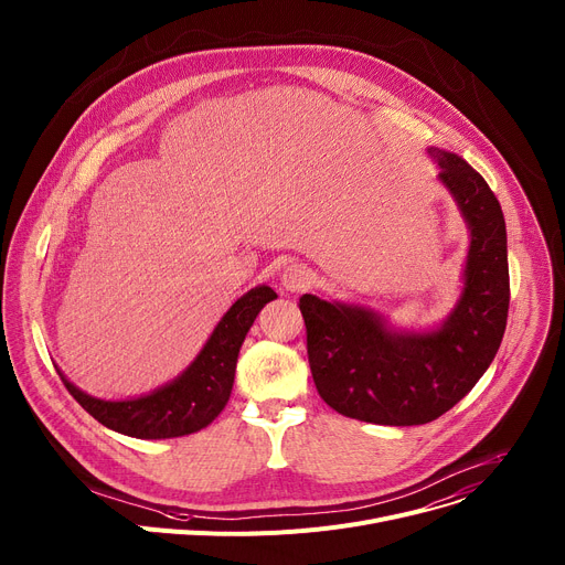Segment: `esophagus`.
I'll return each mask as SVG.
<instances>
[{
	"label": "esophagus",
	"instance_id": "1",
	"mask_svg": "<svg viewBox=\"0 0 565 565\" xmlns=\"http://www.w3.org/2000/svg\"><path fill=\"white\" fill-rule=\"evenodd\" d=\"M311 284V273L302 263H290V266L284 268L281 273V286L290 292H299L305 290Z\"/></svg>",
	"mask_w": 565,
	"mask_h": 565
}]
</instances>
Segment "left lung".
Masks as SVG:
<instances>
[{
  "mask_svg": "<svg viewBox=\"0 0 565 565\" xmlns=\"http://www.w3.org/2000/svg\"><path fill=\"white\" fill-rule=\"evenodd\" d=\"M431 154L470 227L466 288L447 322L431 333H393L372 311L299 297L316 388L348 418L431 423L472 391L502 343L511 297L502 206L463 159Z\"/></svg>",
  "mask_w": 565,
  "mask_h": 565,
  "instance_id": "8db88e82",
  "label": "left lung"
}]
</instances>
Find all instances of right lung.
<instances>
[{
    "mask_svg": "<svg viewBox=\"0 0 565 565\" xmlns=\"http://www.w3.org/2000/svg\"><path fill=\"white\" fill-rule=\"evenodd\" d=\"M275 297L277 292L268 286H258L245 292L217 322L193 365L179 380L152 395L125 402H104L72 386L63 377V372L58 374L67 393L97 423L113 431L134 438H174L200 431L211 425L227 404L241 345L263 305H268Z\"/></svg>",
    "mask_w": 565,
    "mask_h": 565,
    "instance_id": "1",
    "label": "right lung"
}]
</instances>
